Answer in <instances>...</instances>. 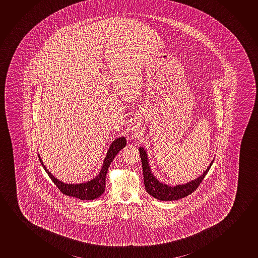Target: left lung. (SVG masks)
<instances>
[{
	"label": "left lung",
	"instance_id": "left-lung-1",
	"mask_svg": "<svg viewBox=\"0 0 258 258\" xmlns=\"http://www.w3.org/2000/svg\"><path fill=\"white\" fill-rule=\"evenodd\" d=\"M139 153L142 161L143 174H144V183L146 190L153 198L157 199L162 202H170V201H176L180 199L184 198L190 195L192 191H195L198 188L200 183L204 179L206 175L208 174L209 168H211V165L213 164V161L209 164L205 171H203L202 175L198 176L197 178L187 182L183 184H176L175 186L168 185L166 183H161L160 180L156 178V176L153 175L152 168L149 164L148 155L146 149L140 146L139 147Z\"/></svg>",
	"mask_w": 258,
	"mask_h": 258
}]
</instances>
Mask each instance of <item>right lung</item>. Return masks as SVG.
<instances>
[{
	"mask_svg": "<svg viewBox=\"0 0 258 258\" xmlns=\"http://www.w3.org/2000/svg\"><path fill=\"white\" fill-rule=\"evenodd\" d=\"M126 144L127 142L124 137H120L116 139L114 141H112V144L109 146L108 151L105 155V160L103 161V165L98 175L95 176L93 179L87 181L84 183H63L53 176L52 174L48 170V168L45 167L40 157V154H38V157L40 159L42 167L49 175L50 179L52 180L53 183L56 184V187L59 189L61 192H63V195L75 197L82 201H91V200L93 201L95 199L99 198L101 195L105 192V178H106V174H107L110 164L112 163V160L117 155V153H119L120 150L123 149Z\"/></svg>",
	"mask_w": 258,
	"mask_h": 258,
	"instance_id": "right-lung-1",
	"label": "right lung"
}]
</instances>
